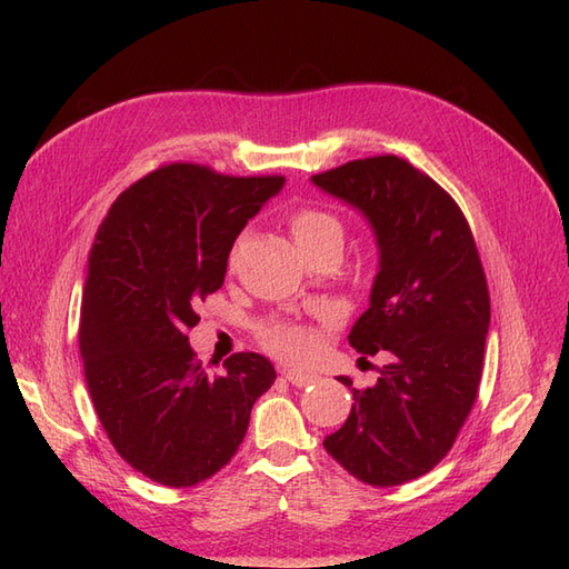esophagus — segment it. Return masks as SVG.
<instances>
[{
  "label": "esophagus",
  "instance_id": "obj_1",
  "mask_svg": "<svg viewBox=\"0 0 569 569\" xmlns=\"http://www.w3.org/2000/svg\"><path fill=\"white\" fill-rule=\"evenodd\" d=\"M282 375H284V380L295 387H308L318 380V375L308 372V370H282Z\"/></svg>",
  "mask_w": 569,
  "mask_h": 569
}]
</instances>
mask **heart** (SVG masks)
Listing matches in <instances>:
<instances>
[{
	"instance_id": "b5f03b06",
	"label": "heart",
	"mask_w": 569,
	"mask_h": 569,
	"mask_svg": "<svg viewBox=\"0 0 569 569\" xmlns=\"http://www.w3.org/2000/svg\"><path fill=\"white\" fill-rule=\"evenodd\" d=\"M291 234L297 239L301 253L330 242H341V222L320 209H301L289 220ZM263 347L284 360H301L313 351L316 339L303 325L287 320H268L258 327Z\"/></svg>"
}]
</instances>
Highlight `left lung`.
Here are the masks:
<instances>
[{
  "label": "left lung",
  "mask_w": 569,
  "mask_h": 569,
  "mask_svg": "<svg viewBox=\"0 0 569 569\" xmlns=\"http://www.w3.org/2000/svg\"><path fill=\"white\" fill-rule=\"evenodd\" d=\"M311 182L368 220L377 274L349 335L358 353H389L347 422L322 446L372 487L429 472L451 451L477 399L489 335V289L458 203L399 157L349 161Z\"/></svg>",
  "instance_id": "1"
}]
</instances>
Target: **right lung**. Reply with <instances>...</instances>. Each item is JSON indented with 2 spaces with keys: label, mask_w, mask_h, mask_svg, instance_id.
<instances>
[{
  "label": "right lung",
  "mask_w": 569,
  "mask_h": 569,
  "mask_svg": "<svg viewBox=\"0 0 569 569\" xmlns=\"http://www.w3.org/2000/svg\"><path fill=\"white\" fill-rule=\"evenodd\" d=\"M282 184L170 163L130 184L97 230L80 318L84 380L113 449L163 487L226 468L274 382L261 353H234L211 375L187 332L199 301L222 287L234 239Z\"/></svg>",
  "instance_id": "right-lung-1"
}]
</instances>
